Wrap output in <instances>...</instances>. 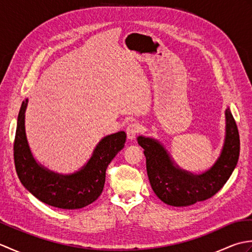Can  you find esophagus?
<instances>
[{
	"label": "esophagus",
	"instance_id": "1",
	"mask_svg": "<svg viewBox=\"0 0 252 252\" xmlns=\"http://www.w3.org/2000/svg\"><path fill=\"white\" fill-rule=\"evenodd\" d=\"M141 129H142V126H141L140 123H137V122L130 123V125L127 126V127H126L127 138H129L130 141L134 140L135 136L138 134V133L141 132Z\"/></svg>",
	"mask_w": 252,
	"mask_h": 252
}]
</instances>
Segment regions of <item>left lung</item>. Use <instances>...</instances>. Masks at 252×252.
Masks as SVG:
<instances>
[{"label":"left lung","instance_id":"obj_1","mask_svg":"<svg viewBox=\"0 0 252 252\" xmlns=\"http://www.w3.org/2000/svg\"><path fill=\"white\" fill-rule=\"evenodd\" d=\"M144 149L149 183L164 203L186 207L216 195L226 183L239 158V134L229 108L225 110V138L220 156L210 169L194 174L181 169L161 143L152 137L137 136Z\"/></svg>","mask_w":252,"mask_h":252}]
</instances>
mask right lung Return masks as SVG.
<instances>
[{"label": "right lung", "instance_id": "1", "mask_svg": "<svg viewBox=\"0 0 252 252\" xmlns=\"http://www.w3.org/2000/svg\"><path fill=\"white\" fill-rule=\"evenodd\" d=\"M28 98L21 104L14 142L15 168L21 184L37 199L56 208L80 209L94 202L104 189L106 169L125 147V131L101 138L81 169L70 174L57 173L35 160L26 135L25 112Z\"/></svg>", "mask_w": 252, "mask_h": 252}]
</instances>
